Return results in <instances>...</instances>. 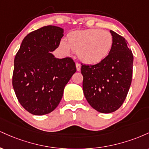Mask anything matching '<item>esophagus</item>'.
<instances>
[{
	"label": "esophagus",
	"mask_w": 149,
	"mask_h": 149,
	"mask_svg": "<svg viewBox=\"0 0 149 149\" xmlns=\"http://www.w3.org/2000/svg\"><path fill=\"white\" fill-rule=\"evenodd\" d=\"M76 69H77V71H79L80 70V64H79V63L78 62H76Z\"/></svg>",
	"instance_id": "34e87169"
}]
</instances>
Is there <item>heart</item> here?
Instances as JSON below:
<instances>
[{
	"mask_svg": "<svg viewBox=\"0 0 149 149\" xmlns=\"http://www.w3.org/2000/svg\"><path fill=\"white\" fill-rule=\"evenodd\" d=\"M113 43L110 32L100 29L76 31L69 33L66 42L61 40L59 49L64 54L70 49L77 52L78 57L86 64H97L109 55Z\"/></svg>",
	"mask_w": 149,
	"mask_h": 149,
	"instance_id": "1",
	"label": "heart"
}]
</instances>
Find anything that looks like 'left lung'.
<instances>
[{
    "label": "left lung",
    "mask_w": 149,
    "mask_h": 149,
    "mask_svg": "<svg viewBox=\"0 0 149 149\" xmlns=\"http://www.w3.org/2000/svg\"><path fill=\"white\" fill-rule=\"evenodd\" d=\"M112 48L103 61L94 65L81 64L83 89L90 105L104 113L118 110L123 104L132 83L133 54L127 40L110 31Z\"/></svg>",
    "instance_id": "8db88e82"
}]
</instances>
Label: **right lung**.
Instances as JSON below:
<instances>
[{
	"instance_id": "right-lung-1",
	"label": "right lung",
	"mask_w": 149,
	"mask_h": 149,
	"mask_svg": "<svg viewBox=\"0 0 149 149\" xmlns=\"http://www.w3.org/2000/svg\"><path fill=\"white\" fill-rule=\"evenodd\" d=\"M63 36L60 27H41L23 39L15 55L13 88L20 104L33 115H45L57 108L65 85L76 71L71 58L57 59L50 52L59 47Z\"/></svg>"
}]
</instances>
